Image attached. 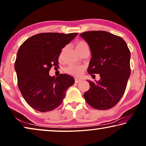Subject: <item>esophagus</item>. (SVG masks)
Listing matches in <instances>:
<instances>
[{"label":"esophagus","instance_id":"1","mask_svg":"<svg viewBox=\"0 0 146 146\" xmlns=\"http://www.w3.org/2000/svg\"><path fill=\"white\" fill-rule=\"evenodd\" d=\"M75 83H79V82L81 81V80L79 79H75Z\"/></svg>","mask_w":146,"mask_h":146}]
</instances>
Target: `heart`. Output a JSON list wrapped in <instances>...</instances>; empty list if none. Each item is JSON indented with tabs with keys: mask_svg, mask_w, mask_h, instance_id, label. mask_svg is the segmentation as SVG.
<instances>
[{
	"mask_svg": "<svg viewBox=\"0 0 146 146\" xmlns=\"http://www.w3.org/2000/svg\"><path fill=\"white\" fill-rule=\"evenodd\" d=\"M88 46L86 43L83 40H79L76 43L75 48L76 50L78 52H79L80 50L84 48V47ZM66 73L68 74L69 75L73 76V77H80V75L83 73L84 71V67L82 66H74V65H71L66 67L64 69Z\"/></svg>",
	"mask_w": 146,
	"mask_h": 146,
	"instance_id": "1",
	"label": "heart"
}]
</instances>
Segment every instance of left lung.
<instances>
[{"label":"left lung","instance_id":"1","mask_svg":"<svg viewBox=\"0 0 146 146\" xmlns=\"http://www.w3.org/2000/svg\"><path fill=\"white\" fill-rule=\"evenodd\" d=\"M90 46L92 58L88 71L99 74L97 82L88 80L90 88L84 98L91 107L99 110L113 108L125 92L130 74V52L121 36L104 31L80 34Z\"/></svg>","mask_w":146,"mask_h":146}]
</instances>
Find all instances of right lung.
I'll use <instances>...</instances> for the list:
<instances>
[{
  "instance_id": "obj_1",
  "label": "right lung",
  "mask_w": 146,
  "mask_h": 146,
  "mask_svg": "<svg viewBox=\"0 0 146 146\" xmlns=\"http://www.w3.org/2000/svg\"><path fill=\"white\" fill-rule=\"evenodd\" d=\"M77 33H41L24 41L15 62L17 86L26 102L40 112L50 111L62 103L67 89L75 82L73 77L60 74L50 77L51 67H58L62 50Z\"/></svg>"
}]
</instances>
